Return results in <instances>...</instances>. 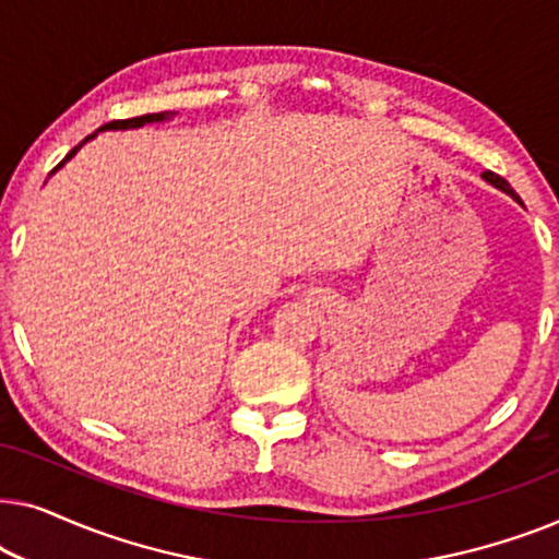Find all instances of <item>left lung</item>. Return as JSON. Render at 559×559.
I'll return each mask as SVG.
<instances>
[{
	"mask_svg": "<svg viewBox=\"0 0 559 559\" xmlns=\"http://www.w3.org/2000/svg\"><path fill=\"white\" fill-rule=\"evenodd\" d=\"M484 180H486V182H491V186H493V188H499V190H503V193H509L511 198H514V201H519V198H516V193H514V190H511V186H509V182H507V180H503V178H499V175H496V173H491V170H488V173H484Z\"/></svg>",
	"mask_w": 559,
	"mask_h": 559,
	"instance_id": "8db88e82",
	"label": "left lung"
}]
</instances>
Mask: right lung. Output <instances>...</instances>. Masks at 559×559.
Returning a JSON list of instances; mask_svg holds the SVG:
<instances>
[{"instance_id":"1","label":"right lung","mask_w":559,"mask_h":559,"mask_svg":"<svg viewBox=\"0 0 559 559\" xmlns=\"http://www.w3.org/2000/svg\"><path fill=\"white\" fill-rule=\"evenodd\" d=\"M173 117H175V111H159V114H144V117H134V119H117V121H109V124H104L102 129H98V132H104V129H136V127H144V124H152V121H165V119H173ZM94 136H96V132L88 134L81 144H86L88 140H94ZM81 144H79V147H73L71 152H68V155L63 157V163H58V167H63L68 159H71L75 152L81 150ZM58 167H56V170H58ZM56 170H52V173H56Z\"/></svg>"}]
</instances>
